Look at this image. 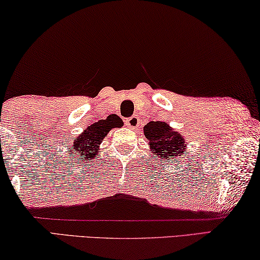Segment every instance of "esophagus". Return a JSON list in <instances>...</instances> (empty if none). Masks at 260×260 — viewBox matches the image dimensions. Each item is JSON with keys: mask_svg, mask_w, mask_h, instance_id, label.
Masks as SVG:
<instances>
[{"mask_svg": "<svg viewBox=\"0 0 260 260\" xmlns=\"http://www.w3.org/2000/svg\"><path fill=\"white\" fill-rule=\"evenodd\" d=\"M139 122H140V118L137 116V115H134V116H131L130 118H127V120H126V125L129 126V127H131V129H136V127H138Z\"/></svg>", "mask_w": 260, "mask_h": 260, "instance_id": "esophagus-1", "label": "esophagus"}]
</instances>
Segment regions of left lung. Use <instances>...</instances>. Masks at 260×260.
Masks as SVG:
<instances>
[{
    "label": "left lung",
    "instance_id": "obj_1",
    "mask_svg": "<svg viewBox=\"0 0 260 260\" xmlns=\"http://www.w3.org/2000/svg\"><path fill=\"white\" fill-rule=\"evenodd\" d=\"M144 135L148 139L153 155L167 162H181L182 155H186L185 140L166 122H150L144 126Z\"/></svg>",
    "mask_w": 260,
    "mask_h": 260
}]
</instances>
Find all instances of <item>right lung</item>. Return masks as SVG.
Returning <instances> with one entry per match:
<instances>
[{"label": "right lung", "instance_id": "1", "mask_svg": "<svg viewBox=\"0 0 260 260\" xmlns=\"http://www.w3.org/2000/svg\"><path fill=\"white\" fill-rule=\"evenodd\" d=\"M122 126V121L116 115H110L106 120L98 121L87 126L82 135L74 139V144L68 146L70 154H75L80 159V164L95 158L99 153V145L113 127Z\"/></svg>", "mask_w": 260, "mask_h": 260}]
</instances>
